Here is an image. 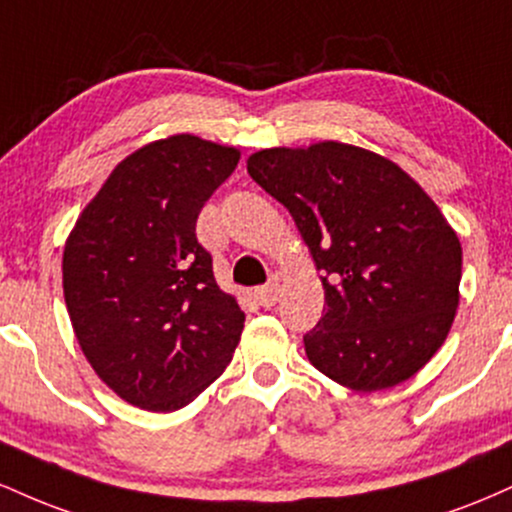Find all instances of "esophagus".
Returning <instances> with one entry per match:
<instances>
[{
  "label": "esophagus",
  "mask_w": 512,
  "mask_h": 512,
  "mask_svg": "<svg viewBox=\"0 0 512 512\" xmlns=\"http://www.w3.org/2000/svg\"><path fill=\"white\" fill-rule=\"evenodd\" d=\"M255 298L262 308H272V305L279 301V284H276V281H269V284L260 286V289L255 291Z\"/></svg>",
  "instance_id": "esophagus-1"
}]
</instances>
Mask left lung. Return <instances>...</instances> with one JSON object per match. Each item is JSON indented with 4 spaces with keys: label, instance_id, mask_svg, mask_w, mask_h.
Segmentation results:
<instances>
[{
    "label": "left lung",
    "instance_id": "8db88e82",
    "mask_svg": "<svg viewBox=\"0 0 512 512\" xmlns=\"http://www.w3.org/2000/svg\"><path fill=\"white\" fill-rule=\"evenodd\" d=\"M250 178L284 204L322 272L308 361L356 392L395 387L443 346L460 303L462 245L424 187L342 142L262 149Z\"/></svg>",
    "mask_w": 512,
    "mask_h": 512
}]
</instances>
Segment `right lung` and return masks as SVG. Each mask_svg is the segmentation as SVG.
<instances>
[{"instance_id": "1", "label": "right lung", "mask_w": 512, "mask_h": 512, "mask_svg": "<svg viewBox=\"0 0 512 512\" xmlns=\"http://www.w3.org/2000/svg\"><path fill=\"white\" fill-rule=\"evenodd\" d=\"M236 146L173 134L129 154L76 219L62 255L69 320L117 397L175 411L231 363L245 313L214 279L197 216Z\"/></svg>"}]
</instances>
